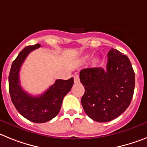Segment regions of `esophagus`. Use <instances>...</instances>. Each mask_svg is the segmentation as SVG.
Here are the masks:
<instances>
[{
	"mask_svg": "<svg viewBox=\"0 0 147 147\" xmlns=\"http://www.w3.org/2000/svg\"><path fill=\"white\" fill-rule=\"evenodd\" d=\"M80 82V76L78 75L74 76V83H79Z\"/></svg>",
	"mask_w": 147,
	"mask_h": 147,
	"instance_id": "1",
	"label": "esophagus"
}]
</instances>
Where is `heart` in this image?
I'll return each instance as SVG.
<instances>
[{
	"label": "heart",
	"instance_id": "obj_1",
	"mask_svg": "<svg viewBox=\"0 0 147 147\" xmlns=\"http://www.w3.org/2000/svg\"><path fill=\"white\" fill-rule=\"evenodd\" d=\"M88 57L89 56H84L83 58H82V59L83 60H86V59H88ZM98 59H94V63H97V62H98Z\"/></svg>",
	"mask_w": 147,
	"mask_h": 147
}]
</instances>
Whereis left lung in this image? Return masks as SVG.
Returning a JSON list of instances; mask_svg holds the SVG:
<instances>
[{
    "mask_svg": "<svg viewBox=\"0 0 147 147\" xmlns=\"http://www.w3.org/2000/svg\"><path fill=\"white\" fill-rule=\"evenodd\" d=\"M107 56L105 70L85 68L80 73L85 88L82 106L86 115L97 122L111 121L126 111L135 89V73L127 56L113 48Z\"/></svg>",
    "mask_w": 147,
    "mask_h": 147,
    "instance_id": "left-lung-1",
    "label": "left lung"
}]
</instances>
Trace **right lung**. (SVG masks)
Masks as SVG:
<instances>
[{
  "label": "right lung",
  "instance_id": "right-lung-1",
  "mask_svg": "<svg viewBox=\"0 0 147 147\" xmlns=\"http://www.w3.org/2000/svg\"><path fill=\"white\" fill-rule=\"evenodd\" d=\"M40 46L36 44L25 47L12 62L9 75V91L12 103L22 116L37 123L47 122L58 115L64 96L71 91L74 84L73 78L56 80L53 86L38 96L24 91L20 85V69L29 53Z\"/></svg>",
  "mask_w": 147,
  "mask_h": 147
}]
</instances>
